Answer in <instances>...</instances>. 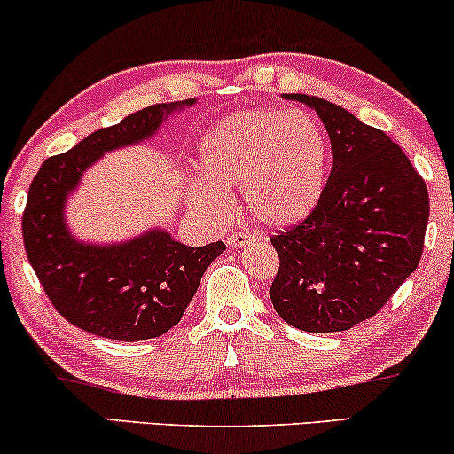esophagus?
Returning <instances> with one entry per match:
<instances>
[{"label": "esophagus", "instance_id": "1", "mask_svg": "<svg viewBox=\"0 0 454 454\" xmlns=\"http://www.w3.org/2000/svg\"><path fill=\"white\" fill-rule=\"evenodd\" d=\"M252 241H254V235H250V232H232V235L228 237L226 243L231 247H243Z\"/></svg>", "mask_w": 454, "mask_h": 454}]
</instances>
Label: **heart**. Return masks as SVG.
Segmentation results:
<instances>
[{
  "label": "heart",
  "instance_id": "1",
  "mask_svg": "<svg viewBox=\"0 0 454 454\" xmlns=\"http://www.w3.org/2000/svg\"><path fill=\"white\" fill-rule=\"evenodd\" d=\"M330 144L303 112L247 109L204 133L185 200L208 219H226L231 192L241 187L250 215L267 228H291L310 217L323 196Z\"/></svg>",
  "mask_w": 454,
  "mask_h": 454
}]
</instances>
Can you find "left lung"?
Masks as SVG:
<instances>
[{"label": "left lung", "mask_w": 454, "mask_h": 454, "mask_svg": "<svg viewBox=\"0 0 454 454\" xmlns=\"http://www.w3.org/2000/svg\"><path fill=\"white\" fill-rule=\"evenodd\" d=\"M325 124L332 172L310 217L273 235L280 269L273 308L303 332H345L366 321L416 271L429 223V193L386 133L340 106L308 94Z\"/></svg>", "instance_id": "obj_1"}]
</instances>
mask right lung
Here are the masks:
<instances>
[{
  "instance_id": "obj_1",
  "label": "right lung",
  "mask_w": 454,
  "mask_h": 454,
  "mask_svg": "<svg viewBox=\"0 0 454 454\" xmlns=\"http://www.w3.org/2000/svg\"><path fill=\"white\" fill-rule=\"evenodd\" d=\"M196 98L161 103L98 129L71 151L47 159L29 185L23 241L44 293L68 323L94 336L136 342L181 321L222 241L183 246L166 228L127 241H82L67 222L68 198L103 154L153 139L161 124Z\"/></svg>"
}]
</instances>
